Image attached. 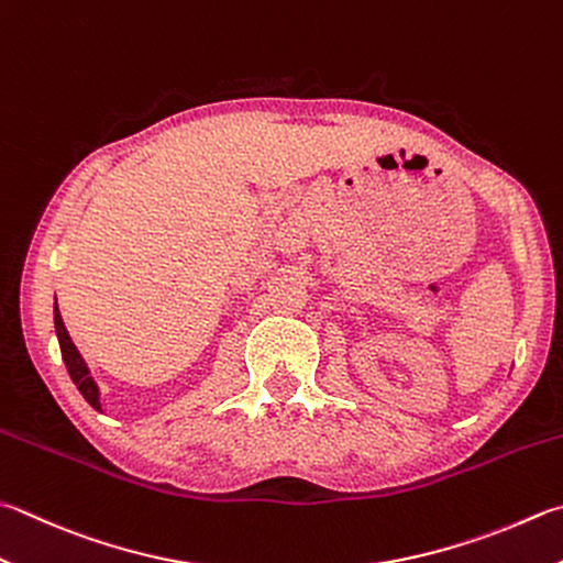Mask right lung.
Returning <instances> with one entry per match:
<instances>
[{
	"label": "right lung",
	"instance_id": "right-lung-1",
	"mask_svg": "<svg viewBox=\"0 0 563 563\" xmlns=\"http://www.w3.org/2000/svg\"><path fill=\"white\" fill-rule=\"evenodd\" d=\"M53 325H56V335H58L60 355H63V363H66V367H68V375H70V379L76 382V387H78L80 395L85 397V401H88V405H90L92 409L102 411L98 382L92 379V375H90V367L85 365V360H82V355L78 353L76 343L70 341V335H68V331H66V323H63L60 311H58V303H53Z\"/></svg>",
	"mask_w": 563,
	"mask_h": 563
}]
</instances>
